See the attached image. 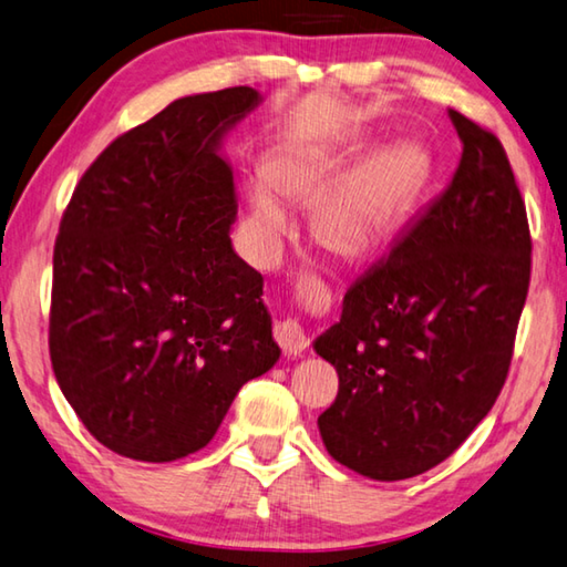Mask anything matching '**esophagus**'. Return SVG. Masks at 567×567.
Listing matches in <instances>:
<instances>
[{
  "mask_svg": "<svg viewBox=\"0 0 567 567\" xmlns=\"http://www.w3.org/2000/svg\"><path fill=\"white\" fill-rule=\"evenodd\" d=\"M274 337H276L278 347H281L286 357H301L306 347H309V341H306L301 327L293 319H286L281 323H276Z\"/></svg>",
  "mask_w": 567,
  "mask_h": 567,
  "instance_id": "34e87169",
  "label": "esophagus"
}]
</instances>
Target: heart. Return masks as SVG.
<instances>
[{
  "mask_svg": "<svg viewBox=\"0 0 567 567\" xmlns=\"http://www.w3.org/2000/svg\"><path fill=\"white\" fill-rule=\"evenodd\" d=\"M357 145L284 147L266 175L248 183L246 234L261 261L276 258L291 230L284 200L313 207V234L333 254L361 258L382 248L402 226L424 178L410 143L382 145L354 161Z\"/></svg>",
  "mask_w": 567,
  "mask_h": 567,
  "instance_id": "heart-1",
  "label": "heart"
}]
</instances>
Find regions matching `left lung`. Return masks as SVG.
Returning <instances> with one entry per match:
<instances>
[{"label":"left lung","instance_id":"left-lung-1","mask_svg":"<svg viewBox=\"0 0 567 567\" xmlns=\"http://www.w3.org/2000/svg\"><path fill=\"white\" fill-rule=\"evenodd\" d=\"M462 157L442 196L349 286L317 354L339 374L319 416L329 454L394 482L437 467L503 392L527 299L525 200L493 130L457 110Z\"/></svg>","mask_w":567,"mask_h":567}]
</instances>
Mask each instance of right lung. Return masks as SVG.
I'll return each instance as SVG.
<instances>
[{
  "instance_id": "obj_1",
  "label": "right lung",
  "mask_w": 567,
  "mask_h": 567,
  "mask_svg": "<svg viewBox=\"0 0 567 567\" xmlns=\"http://www.w3.org/2000/svg\"><path fill=\"white\" fill-rule=\"evenodd\" d=\"M258 100L228 87L171 102L95 157L62 213L52 369L85 430L123 457L203 450L281 354L264 276L230 246L238 200L218 155Z\"/></svg>"
}]
</instances>
